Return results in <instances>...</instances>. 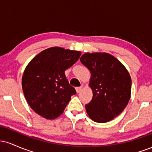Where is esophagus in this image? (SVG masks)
Segmentation results:
<instances>
[{
	"label": "esophagus",
	"mask_w": 152,
	"mask_h": 152,
	"mask_svg": "<svg viewBox=\"0 0 152 152\" xmlns=\"http://www.w3.org/2000/svg\"><path fill=\"white\" fill-rule=\"evenodd\" d=\"M76 92H77V93H80V92H81V90H82V86L76 87Z\"/></svg>",
	"instance_id": "obj_1"
}]
</instances>
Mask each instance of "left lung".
<instances>
[{"mask_svg": "<svg viewBox=\"0 0 152 152\" xmlns=\"http://www.w3.org/2000/svg\"><path fill=\"white\" fill-rule=\"evenodd\" d=\"M80 61L91 71V101L86 104L88 116L98 123L114 119L123 111L131 97L132 79L125 66L106 53H86Z\"/></svg>", "mask_w": 152, "mask_h": 152, "instance_id": "1", "label": "left lung"}]
</instances>
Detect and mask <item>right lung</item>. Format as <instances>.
Returning a JSON list of instances; mask_svg holds the SVG:
<instances>
[{"label":"right lung","instance_id":"add662e5","mask_svg":"<svg viewBox=\"0 0 152 152\" xmlns=\"http://www.w3.org/2000/svg\"><path fill=\"white\" fill-rule=\"evenodd\" d=\"M81 51L52 47L43 50L26 66L22 88L28 104L36 114L54 119L64 112L71 96L76 94L65 71L79 58Z\"/></svg>","mask_w":152,"mask_h":152}]
</instances>
